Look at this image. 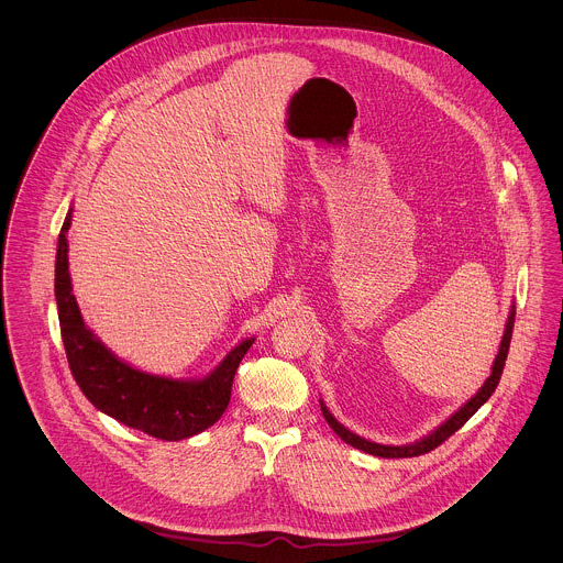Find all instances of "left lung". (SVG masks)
<instances>
[{
  "label": "left lung",
  "instance_id": "left-lung-1",
  "mask_svg": "<svg viewBox=\"0 0 563 563\" xmlns=\"http://www.w3.org/2000/svg\"><path fill=\"white\" fill-rule=\"evenodd\" d=\"M514 317H516V312L511 310V314H509V321H507V327H505V335H503V340H500V349H498V355H496V360H494V366H492V375L485 379V384L482 386V390L471 399V401L466 402L464 407H460L444 424H440L433 433H429L427 438H422V440H418V442H413V444H407V446H386V444H377V442H371V440H364V438H360V435H355V433H351L346 427H342L331 413H329V409L324 407V402L321 401L322 416H324V420L329 422V427L346 442V444H351V446H355V449H360V451H364V453H371V455H377V457H393V460H397V457H416V455H424V453H429V451H433L435 446H440L444 440H449L457 429H462L468 420H471V416L482 407L483 402L487 401L489 397H492V393L496 390V386H498V382H500V375H503V368H505V360H507V351H509V342H511V331H514Z\"/></svg>",
  "mask_w": 563,
  "mask_h": 563
}]
</instances>
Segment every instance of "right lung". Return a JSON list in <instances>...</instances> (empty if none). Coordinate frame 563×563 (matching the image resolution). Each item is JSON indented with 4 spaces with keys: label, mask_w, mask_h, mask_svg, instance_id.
<instances>
[{
    "label": "right lung",
    "mask_w": 563,
    "mask_h": 563,
    "mask_svg": "<svg viewBox=\"0 0 563 563\" xmlns=\"http://www.w3.org/2000/svg\"><path fill=\"white\" fill-rule=\"evenodd\" d=\"M69 225L71 210L58 236L56 303L69 368L84 397L114 420L166 442H177L212 427L230 405L234 375L253 340L241 342L199 382H177L128 366L81 321L69 277Z\"/></svg>",
    "instance_id": "add662e5"
}]
</instances>
